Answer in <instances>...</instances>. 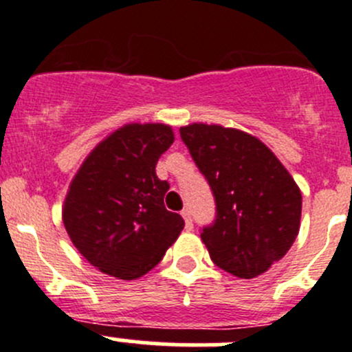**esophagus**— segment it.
<instances>
[{
    "label": "esophagus",
    "instance_id": "34e87169",
    "mask_svg": "<svg viewBox=\"0 0 352 352\" xmlns=\"http://www.w3.org/2000/svg\"><path fill=\"white\" fill-rule=\"evenodd\" d=\"M180 214H182V218H184V221H186V228L189 230H192V218H190V211L189 209H182V212H180Z\"/></svg>",
    "mask_w": 352,
    "mask_h": 352
}]
</instances>
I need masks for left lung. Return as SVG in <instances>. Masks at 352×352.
Listing matches in <instances>:
<instances>
[{
  "label": "left lung",
  "instance_id": "left-lung-1",
  "mask_svg": "<svg viewBox=\"0 0 352 352\" xmlns=\"http://www.w3.org/2000/svg\"><path fill=\"white\" fill-rule=\"evenodd\" d=\"M216 201V219L201 239L218 267L252 279L281 261L296 240L301 192L258 138L219 124L180 127Z\"/></svg>",
  "mask_w": 352,
  "mask_h": 352
}]
</instances>
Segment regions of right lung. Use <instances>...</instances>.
<instances>
[{
    "label": "right lung",
    "mask_w": 352,
    "mask_h": 352,
    "mask_svg": "<svg viewBox=\"0 0 352 352\" xmlns=\"http://www.w3.org/2000/svg\"><path fill=\"white\" fill-rule=\"evenodd\" d=\"M173 140L166 124H124L90 151L71 180L63 223L78 252L104 274L141 278L184 230L182 216L163 204L168 182L155 172Z\"/></svg>",
    "instance_id": "obj_1"
}]
</instances>
